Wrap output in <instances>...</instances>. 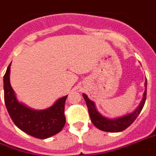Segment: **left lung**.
<instances>
[{
  "instance_id": "left-lung-1",
  "label": "left lung",
  "mask_w": 156,
  "mask_h": 156,
  "mask_svg": "<svg viewBox=\"0 0 156 156\" xmlns=\"http://www.w3.org/2000/svg\"><path fill=\"white\" fill-rule=\"evenodd\" d=\"M145 85H146V90L144 92L143 99L140 103L139 106L136 108V109L133 113L122 116L120 118H114V119H109V118H105L104 116H102L96 109L94 103L91 101L85 94H83V97L87 105L88 111H89V114L90 117L91 122L97 128H99V130H102L104 132H119L124 131L135 121L136 118H137V116L140 114V111L143 108L146 99V86H147L146 80Z\"/></svg>"
}]
</instances>
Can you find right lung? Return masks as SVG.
<instances>
[{
    "label": "right lung",
    "mask_w": 156,
    "mask_h": 156,
    "mask_svg": "<svg viewBox=\"0 0 156 156\" xmlns=\"http://www.w3.org/2000/svg\"><path fill=\"white\" fill-rule=\"evenodd\" d=\"M10 64L3 80L5 104L13 122L24 132L38 139H46L60 132L66 123L64 109L67 95L43 110L32 109L19 103L10 83Z\"/></svg>",
    "instance_id": "right-lung-1"
}]
</instances>
